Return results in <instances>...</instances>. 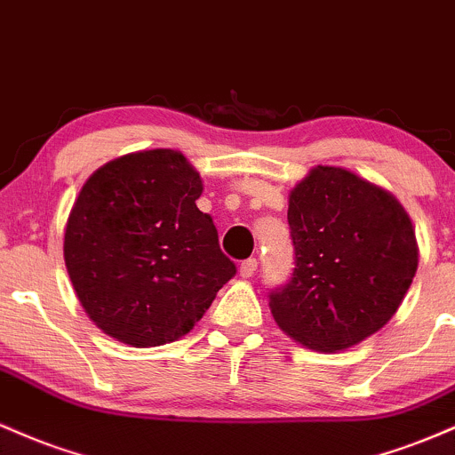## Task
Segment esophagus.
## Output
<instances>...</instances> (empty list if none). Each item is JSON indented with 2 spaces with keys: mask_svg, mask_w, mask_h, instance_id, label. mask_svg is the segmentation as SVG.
I'll list each match as a JSON object with an SVG mask.
<instances>
[{
  "mask_svg": "<svg viewBox=\"0 0 455 455\" xmlns=\"http://www.w3.org/2000/svg\"><path fill=\"white\" fill-rule=\"evenodd\" d=\"M255 270H258V259L249 258V259H244V262L241 264V268H238V273H241L243 279H249V277H253Z\"/></svg>",
  "mask_w": 455,
  "mask_h": 455,
  "instance_id": "obj_1",
  "label": "esophagus"
}]
</instances>
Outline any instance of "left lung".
Segmentation results:
<instances>
[{
  "label": "left lung",
  "mask_w": 455,
  "mask_h": 455,
  "mask_svg": "<svg viewBox=\"0 0 455 455\" xmlns=\"http://www.w3.org/2000/svg\"><path fill=\"white\" fill-rule=\"evenodd\" d=\"M294 273L270 292L283 333L338 352L380 331L419 264L415 228L397 197L346 167L315 165L290 191Z\"/></svg>",
  "instance_id": "1"
}]
</instances>
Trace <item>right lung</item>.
I'll use <instances>...</instances> for the list:
<instances>
[{
	"label": "right lung",
	"mask_w": 455,
	"mask_h": 455,
	"mask_svg": "<svg viewBox=\"0 0 455 455\" xmlns=\"http://www.w3.org/2000/svg\"><path fill=\"white\" fill-rule=\"evenodd\" d=\"M200 173L180 150L117 156L81 187L64 232V262L81 307L132 348L185 338L236 267L197 208Z\"/></svg>",
	"instance_id": "obj_1"
}]
</instances>
